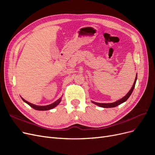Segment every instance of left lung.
I'll return each instance as SVG.
<instances>
[{
  "mask_svg": "<svg viewBox=\"0 0 155 155\" xmlns=\"http://www.w3.org/2000/svg\"><path fill=\"white\" fill-rule=\"evenodd\" d=\"M137 74L136 75V78H135V80H134V82L133 83V87H131L130 90L129 91V92L127 94L122 98H121L120 100L116 101L115 102H113V103H110V104H101V103H97V102H94V101H92V103H93L94 104H95L97 106H99L100 107H103V108H112V107H115L116 106H118L121 104H123L124 102L126 101L127 100L128 98L130 97V96L131 95V94H132L133 90H134V88L135 87V84H136V82H137Z\"/></svg>",
  "mask_w": 155,
  "mask_h": 155,
  "instance_id": "1",
  "label": "left lung"
}]
</instances>
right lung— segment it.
<instances>
[{"label":"right lung","instance_id":"1","mask_svg":"<svg viewBox=\"0 0 155 155\" xmlns=\"http://www.w3.org/2000/svg\"><path fill=\"white\" fill-rule=\"evenodd\" d=\"M21 98H22V100L26 103V104L29 105L30 107H31L33 108V109H34L37 110H48L52 109L54 107H55L56 106L59 104V103L61 102V99H62V97H61L59 100L55 101L54 103H53V104L48 105H45V106H39V105H36L34 104H31V103L26 101L25 99H23L22 97H21Z\"/></svg>","mask_w":155,"mask_h":155}]
</instances>
